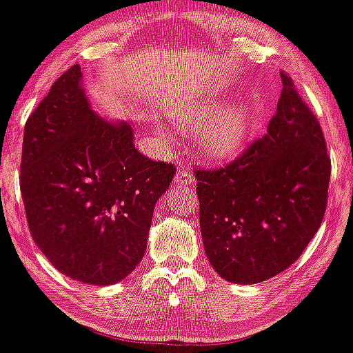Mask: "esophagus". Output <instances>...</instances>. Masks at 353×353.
<instances>
[{
	"instance_id": "34e87169",
	"label": "esophagus",
	"mask_w": 353,
	"mask_h": 353,
	"mask_svg": "<svg viewBox=\"0 0 353 353\" xmlns=\"http://www.w3.org/2000/svg\"><path fill=\"white\" fill-rule=\"evenodd\" d=\"M194 182L192 172L189 171L188 168H181L179 171L176 172V177H174V184L177 185H189Z\"/></svg>"
}]
</instances>
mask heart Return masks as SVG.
<instances>
[{
  "label": "heart",
  "instance_id": "obj_1",
  "mask_svg": "<svg viewBox=\"0 0 353 353\" xmlns=\"http://www.w3.org/2000/svg\"><path fill=\"white\" fill-rule=\"evenodd\" d=\"M174 123L185 129L202 125L197 136L201 151L210 159L228 161L245 149L257 124V116L252 104L247 101L224 108L219 99H202L185 112L174 114ZM156 132L164 136L159 124L156 125Z\"/></svg>",
  "mask_w": 353,
  "mask_h": 353
}]
</instances>
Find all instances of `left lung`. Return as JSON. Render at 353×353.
<instances>
[{
	"instance_id": "left-lung-1",
	"label": "left lung",
	"mask_w": 353,
	"mask_h": 353,
	"mask_svg": "<svg viewBox=\"0 0 353 353\" xmlns=\"http://www.w3.org/2000/svg\"><path fill=\"white\" fill-rule=\"evenodd\" d=\"M281 78L267 134L225 168L194 174L205 255L224 281L242 285L289 269L325 214V139L292 79Z\"/></svg>"
}]
</instances>
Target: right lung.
<instances>
[{"instance_id":"1","label":"right lung","mask_w":353,"mask_h":353,"mask_svg":"<svg viewBox=\"0 0 353 353\" xmlns=\"http://www.w3.org/2000/svg\"><path fill=\"white\" fill-rule=\"evenodd\" d=\"M172 164L134 148V129L94 111L79 64L56 79L26 121L19 188L28 228L61 274L112 285L144 257L154 205Z\"/></svg>"}]
</instances>
